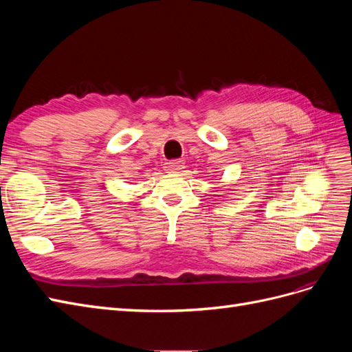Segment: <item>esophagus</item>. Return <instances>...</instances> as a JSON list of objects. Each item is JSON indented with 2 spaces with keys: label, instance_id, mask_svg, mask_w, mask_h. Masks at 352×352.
<instances>
[{
  "label": "esophagus",
  "instance_id": "1",
  "mask_svg": "<svg viewBox=\"0 0 352 352\" xmlns=\"http://www.w3.org/2000/svg\"><path fill=\"white\" fill-rule=\"evenodd\" d=\"M164 168L168 170V172H177V170L184 168V162L182 160H168L164 164Z\"/></svg>",
  "mask_w": 352,
  "mask_h": 352
}]
</instances>
